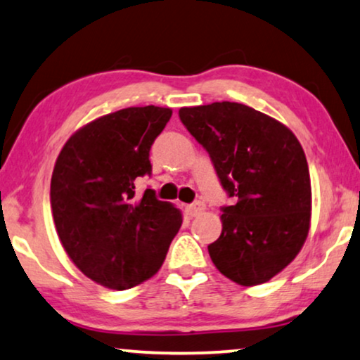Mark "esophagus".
Masks as SVG:
<instances>
[{
	"instance_id": "esophagus-1",
	"label": "esophagus",
	"mask_w": 360,
	"mask_h": 360,
	"mask_svg": "<svg viewBox=\"0 0 360 360\" xmlns=\"http://www.w3.org/2000/svg\"><path fill=\"white\" fill-rule=\"evenodd\" d=\"M188 214L191 215V217H195V215H199V214H202L204 212V209H205V205L202 204V202H194V204H189L188 207Z\"/></svg>"
}]
</instances>
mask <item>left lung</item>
<instances>
[{"mask_svg":"<svg viewBox=\"0 0 360 360\" xmlns=\"http://www.w3.org/2000/svg\"><path fill=\"white\" fill-rule=\"evenodd\" d=\"M179 118L236 199L222 207V233L207 247L214 265L242 286L265 283L295 260L309 232L311 179L298 138L236 102L184 107Z\"/></svg>","mask_w":360,"mask_h":360,"instance_id":"left-lung-1","label":"left lung"}]
</instances>
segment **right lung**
Listing matches in <instances>:
<instances>
[{
    "label": "right lung",
    "mask_w": 360,
    "mask_h": 360,
    "mask_svg": "<svg viewBox=\"0 0 360 360\" xmlns=\"http://www.w3.org/2000/svg\"><path fill=\"white\" fill-rule=\"evenodd\" d=\"M171 108L130 107L77 130L57 156L51 207L75 266L110 290H128L160 270L183 214L135 179L151 174L150 150Z\"/></svg>",
    "instance_id": "add662e5"
}]
</instances>
